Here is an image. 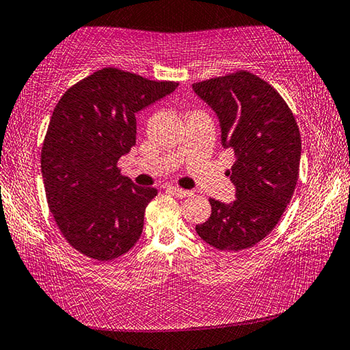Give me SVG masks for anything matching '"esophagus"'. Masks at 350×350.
Segmentation results:
<instances>
[{"label":"esophagus","mask_w":350,"mask_h":350,"mask_svg":"<svg viewBox=\"0 0 350 350\" xmlns=\"http://www.w3.org/2000/svg\"><path fill=\"white\" fill-rule=\"evenodd\" d=\"M168 191L171 194H174V196L182 198V199L191 196V194H193V191H189V189H183V188H179V187H168Z\"/></svg>","instance_id":"34e87169"}]
</instances>
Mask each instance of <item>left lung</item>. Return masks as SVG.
<instances>
[{
    "mask_svg": "<svg viewBox=\"0 0 350 350\" xmlns=\"http://www.w3.org/2000/svg\"><path fill=\"white\" fill-rule=\"evenodd\" d=\"M221 122L222 145L236 161L227 171L236 199H210L211 216L196 225L206 244L224 252L256 245L280 222L298 183L301 134L273 86L248 70L193 85Z\"/></svg>",
    "mask_w": 350,
    "mask_h": 350,
    "instance_id": "1",
    "label": "left lung"
}]
</instances>
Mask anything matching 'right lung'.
I'll use <instances>...</instances> for the list:
<instances>
[{
	"label": "right lung",
	"mask_w": 350,
	"mask_h": 350,
	"mask_svg": "<svg viewBox=\"0 0 350 350\" xmlns=\"http://www.w3.org/2000/svg\"><path fill=\"white\" fill-rule=\"evenodd\" d=\"M177 86L103 68L57 103L41 148V174L58 228L85 256L116 259L139 241L157 189L134 185L117 162L135 145V112Z\"/></svg>",
	"instance_id": "obj_1"
}]
</instances>
